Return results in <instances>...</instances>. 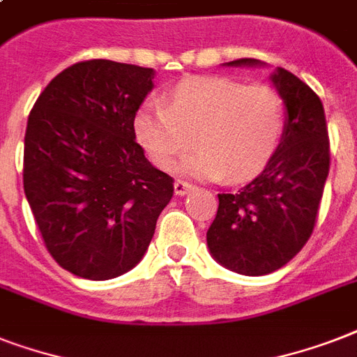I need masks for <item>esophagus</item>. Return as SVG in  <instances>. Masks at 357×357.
<instances>
[{"mask_svg": "<svg viewBox=\"0 0 357 357\" xmlns=\"http://www.w3.org/2000/svg\"><path fill=\"white\" fill-rule=\"evenodd\" d=\"M192 189H195V187H192V183H189V181H183V179H178V181L174 183V192H176L178 196H185Z\"/></svg>", "mask_w": 357, "mask_h": 357, "instance_id": "34e87169", "label": "esophagus"}]
</instances>
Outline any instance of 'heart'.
Segmentation results:
<instances>
[{
    "instance_id": "1",
    "label": "heart",
    "mask_w": 357,
    "mask_h": 357,
    "mask_svg": "<svg viewBox=\"0 0 357 357\" xmlns=\"http://www.w3.org/2000/svg\"><path fill=\"white\" fill-rule=\"evenodd\" d=\"M285 131V102L272 85L192 77L172 86L162 107L144 105L133 135L157 168L172 170L192 148L183 172L200 179L246 181L271 162Z\"/></svg>"
}]
</instances>
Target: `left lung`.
Wrapping results in <instances>:
<instances>
[{
	"label": "left lung",
	"mask_w": 357,
	"mask_h": 357,
	"mask_svg": "<svg viewBox=\"0 0 357 357\" xmlns=\"http://www.w3.org/2000/svg\"><path fill=\"white\" fill-rule=\"evenodd\" d=\"M229 66L259 64L237 59ZM272 83L287 107L282 142L271 162L234 195H218L207 229L215 259L244 276L282 268L304 248L317 224L330 172V139L321 98L304 81L278 68Z\"/></svg>",
	"instance_id": "8db88e82"
}]
</instances>
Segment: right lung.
<instances>
[{"mask_svg": "<svg viewBox=\"0 0 357 357\" xmlns=\"http://www.w3.org/2000/svg\"><path fill=\"white\" fill-rule=\"evenodd\" d=\"M151 79V68L81 61L31 109L25 198L50 255L75 276L102 282L131 271L174 195V179L151 167L133 135Z\"/></svg>", "mask_w": 357, "mask_h": 357, "instance_id": "obj_1", "label": "right lung"}]
</instances>
